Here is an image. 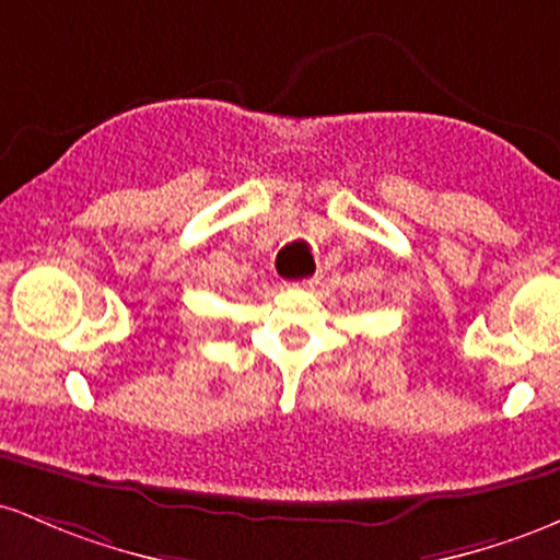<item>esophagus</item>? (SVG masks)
Listing matches in <instances>:
<instances>
[{"label":"esophagus","instance_id":"34e87169","mask_svg":"<svg viewBox=\"0 0 560 560\" xmlns=\"http://www.w3.org/2000/svg\"><path fill=\"white\" fill-rule=\"evenodd\" d=\"M319 282V278H306V280H299L293 282V288H314Z\"/></svg>","mask_w":560,"mask_h":560}]
</instances>
